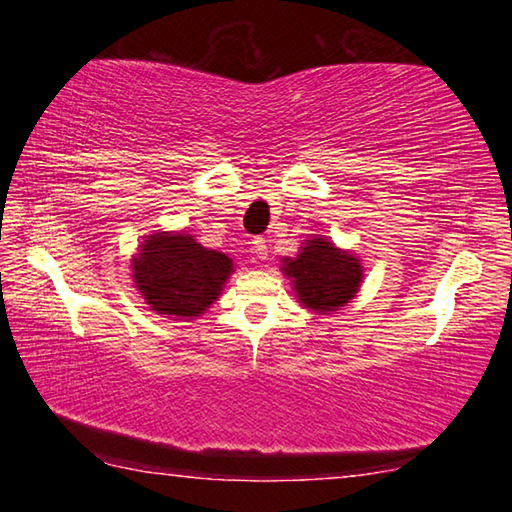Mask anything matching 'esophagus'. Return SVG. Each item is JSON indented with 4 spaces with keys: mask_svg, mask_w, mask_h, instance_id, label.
I'll return each mask as SVG.
<instances>
[{
    "mask_svg": "<svg viewBox=\"0 0 512 512\" xmlns=\"http://www.w3.org/2000/svg\"><path fill=\"white\" fill-rule=\"evenodd\" d=\"M250 255H253V259H266L268 257V246H266L264 237H255L253 241H250Z\"/></svg>",
    "mask_w": 512,
    "mask_h": 512,
    "instance_id": "1",
    "label": "esophagus"
}]
</instances>
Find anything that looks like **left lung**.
Masks as SVG:
<instances>
[{
    "mask_svg": "<svg viewBox=\"0 0 512 512\" xmlns=\"http://www.w3.org/2000/svg\"><path fill=\"white\" fill-rule=\"evenodd\" d=\"M284 271L293 277L302 305L320 314L336 311L354 298L363 275L357 257L341 253L325 239L309 241L296 259L284 262Z\"/></svg>",
    "mask_w": 512,
    "mask_h": 512,
    "instance_id": "1",
    "label": "left lung"
}]
</instances>
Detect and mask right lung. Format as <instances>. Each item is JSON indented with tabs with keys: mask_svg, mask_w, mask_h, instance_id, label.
Here are the masks:
<instances>
[{
	"mask_svg": "<svg viewBox=\"0 0 512 512\" xmlns=\"http://www.w3.org/2000/svg\"><path fill=\"white\" fill-rule=\"evenodd\" d=\"M232 271V259L189 235H155L133 259L137 289L153 311L194 318L212 305Z\"/></svg>",
	"mask_w": 512,
	"mask_h": 512,
	"instance_id": "right-lung-1",
	"label": "right lung"
}]
</instances>
